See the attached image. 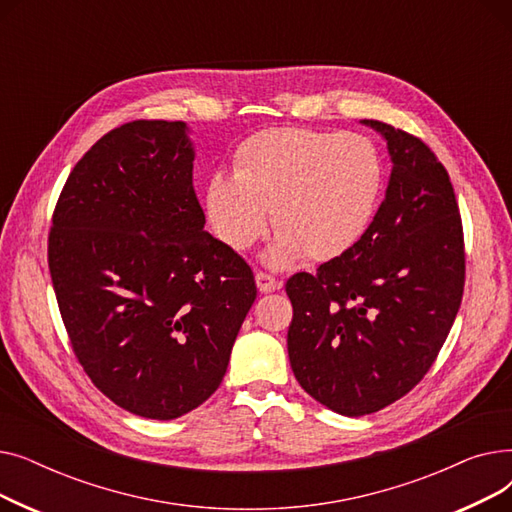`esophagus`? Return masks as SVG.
Returning <instances> with one entry per match:
<instances>
[{
  "label": "esophagus",
  "instance_id": "obj_1",
  "mask_svg": "<svg viewBox=\"0 0 512 512\" xmlns=\"http://www.w3.org/2000/svg\"><path fill=\"white\" fill-rule=\"evenodd\" d=\"M255 280H257V288H259L263 294L274 292V290L280 288V282H278L274 276L267 274V272H257V274H255Z\"/></svg>",
  "mask_w": 512,
  "mask_h": 512
}]
</instances>
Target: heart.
Returning a JSON list of instances; mask_svg holds the SVG:
<instances>
[{
	"instance_id": "heart-1",
	"label": "heart",
	"mask_w": 512,
	"mask_h": 512,
	"mask_svg": "<svg viewBox=\"0 0 512 512\" xmlns=\"http://www.w3.org/2000/svg\"><path fill=\"white\" fill-rule=\"evenodd\" d=\"M382 184V155L365 134L276 126L236 147L234 176L215 174L205 205L215 234L234 251L267 232L272 209L274 265L305 255L330 261L363 238Z\"/></svg>"
}]
</instances>
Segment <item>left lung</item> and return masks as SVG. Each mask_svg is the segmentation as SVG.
Returning a JSON list of instances; mask_svg holds the SVG:
<instances>
[{
  "mask_svg": "<svg viewBox=\"0 0 512 512\" xmlns=\"http://www.w3.org/2000/svg\"><path fill=\"white\" fill-rule=\"evenodd\" d=\"M392 157L357 245L286 280L288 357L321 405L361 417L409 394L438 359L465 290V236L446 168L415 134L363 120Z\"/></svg>",
  "mask_w": 512,
  "mask_h": 512,
  "instance_id": "1",
  "label": "left lung"
}]
</instances>
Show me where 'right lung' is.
Returning a JSON list of instances; mask_svg holds the SVG:
<instances>
[{"label": "right lung", "instance_id": "obj_1", "mask_svg": "<svg viewBox=\"0 0 512 512\" xmlns=\"http://www.w3.org/2000/svg\"><path fill=\"white\" fill-rule=\"evenodd\" d=\"M184 122L132 120L78 159L53 209L47 263L76 361L147 419L197 409L226 373L257 286L213 238Z\"/></svg>", "mask_w": 512, "mask_h": 512}]
</instances>
